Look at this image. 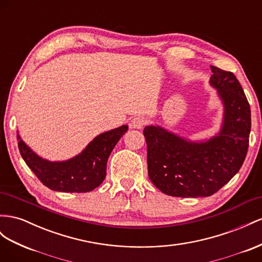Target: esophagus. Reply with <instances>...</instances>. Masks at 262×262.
I'll list each match as a JSON object with an SVG mask.
<instances>
[{"label": "esophagus", "instance_id": "1", "mask_svg": "<svg viewBox=\"0 0 262 262\" xmlns=\"http://www.w3.org/2000/svg\"><path fill=\"white\" fill-rule=\"evenodd\" d=\"M145 123V118L142 116H138L132 118L131 122H130V126L132 129H141Z\"/></svg>", "mask_w": 262, "mask_h": 262}]
</instances>
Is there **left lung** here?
Masks as SVG:
<instances>
[{"label": "left lung", "instance_id": "left-lung-1", "mask_svg": "<svg viewBox=\"0 0 262 262\" xmlns=\"http://www.w3.org/2000/svg\"><path fill=\"white\" fill-rule=\"evenodd\" d=\"M209 84L223 104L215 136L192 140L159 124L146 125L148 178L161 192L176 197H207L238 173L248 151L250 105L236 76L210 66Z\"/></svg>", "mask_w": 262, "mask_h": 262}]
</instances>
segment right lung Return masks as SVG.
Listing matches in <instances>:
<instances>
[{"instance_id":"add662e5","label":"right lung","mask_w":262,"mask_h":262,"mask_svg":"<svg viewBox=\"0 0 262 262\" xmlns=\"http://www.w3.org/2000/svg\"><path fill=\"white\" fill-rule=\"evenodd\" d=\"M129 126L105 131L91 140L83 150L65 161H49L35 153L20 138L18 148L27 166L49 189L65 193H87L105 179L110 154Z\"/></svg>"}]
</instances>
